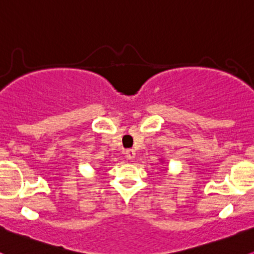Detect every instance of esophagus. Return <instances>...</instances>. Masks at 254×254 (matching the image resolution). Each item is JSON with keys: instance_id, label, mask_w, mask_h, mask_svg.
Listing matches in <instances>:
<instances>
[{"instance_id": "34e87169", "label": "esophagus", "mask_w": 254, "mask_h": 254, "mask_svg": "<svg viewBox=\"0 0 254 254\" xmlns=\"http://www.w3.org/2000/svg\"><path fill=\"white\" fill-rule=\"evenodd\" d=\"M125 155H126V158H128V159H134L135 151L133 149H129V150H127L126 152H125Z\"/></svg>"}]
</instances>
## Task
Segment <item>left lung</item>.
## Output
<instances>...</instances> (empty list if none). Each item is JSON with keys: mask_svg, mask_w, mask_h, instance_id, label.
Masks as SVG:
<instances>
[{"mask_svg": "<svg viewBox=\"0 0 254 254\" xmlns=\"http://www.w3.org/2000/svg\"><path fill=\"white\" fill-rule=\"evenodd\" d=\"M161 162H162V163H163V162H164V161H163V159H161Z\"/></svg>", "mask_w": 254, "mask_h": 254, "instance_id": "8db88e82", "label": "left lung"}]
</instances>
